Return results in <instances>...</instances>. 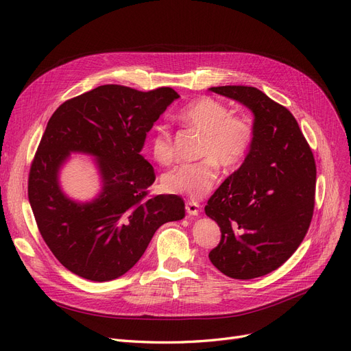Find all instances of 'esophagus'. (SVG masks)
Masks as SVG:
<instances>
[{"label": "esophagus", "mask_w": 351, "mask_h": 351, "mask_svg": "<svg viewBox=\"0 0 351 351\" xmlns=\"http://www.w3.org/2000/svg\"><path fill=\"white\" fill-rule=\"evenodd\" d=\"M186 210L189 215H197L200 212V205L197 204V202H193V200H187L186 202Z\"/></svg>", "instance_id": "1"}]
</instances>
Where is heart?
Masks as SVG:
<instances>
[{"mask_svg": "<svg viewBox=\"0 0 351 351\" xmlns=\"http://www.w3.org/2000/svg\"><path fill=\"white\" fill-rule=\"evenodd\" d=\"M178 120L187 127L204 133L200 141V159L183 164L162 177V187L168 193L190 199L206 196L218 178V164L234 167L246 152L253 129L243 115H232L224 104L212 98H199L178 112ZM149 152L159 165L174 161V143L167 125H156L149 139Z\"/></svg>", "mask_w": 351, "mask_h": 351, "instance_id": "obj_1", "label": "heart"}]
</instances>
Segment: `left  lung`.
<instances>
[{
  "label": "left lung",
  "instance_id": "8db88e82",
  "mask_svg": "<svg viewBox=\"0 0 351 351\" xmlns=\"http://www.w3.org/2000/svg\"><path fill=\"white\" fill-rule=\"evenodd\" d=\"M210 90L253 112V134L243 164L205 206L221 230L209 259L230 278H258L280 268L309 230L316 186L313 154L293 114L262 90Z\"/></svg>",
  "mask_w": 351,
  "mask_h": 351
}]
</instances>
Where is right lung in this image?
I'll list each match as a JSON object with an SVG mask.
<instances>
[{
  "label": "right lung",
  "instance_id": "right-lung-1",
  "mask_svg": "<svg viewBox=\"0 0 351 351\" xmlns=\"http://www.w3.org/2000/svg\"><path fill=\"white\" fill-rule=\"evenodd\" d=\"M178 98L171 88L141 92L104 84L52 114L30 167L27 195L42 239L73 274L98 282L119 278L142 258L159 227L184 218L180 196L147 197L155 173L141 155L147 132ZM71 153L95 158L101 190L92 201L62 192L59 171Z\"/></svg>",
  "mask_w": 351,
  "mask_h": 351
}]
</instances>
